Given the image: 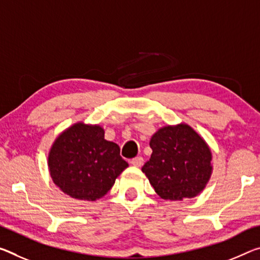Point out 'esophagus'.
<instances>
[{"mask_svg": "<svg viewBox=\"0 0 260 260\" xmlns=\"http://www.w3.org/2000/svg\"><path fill=\"white\" fill-rule=\"evenodd\" d=\"M131 163L133 164L134 167H141L142 164H143V158H142V157H140V156H138V157H134V158H132Z\"/></svg>", "mask_w": 260, "mask_h": 260, "instance_id": "esophagus-1", "label": "esophagus"}]
</instances>
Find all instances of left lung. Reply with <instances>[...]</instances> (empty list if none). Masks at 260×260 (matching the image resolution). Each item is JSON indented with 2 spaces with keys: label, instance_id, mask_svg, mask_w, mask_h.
<instances>
[{
  "label": "left lung",
  "instance_id": "obj_1",
  "mask_svg": "<svg viewBox=\"0 0 260 260\" xmlns=\"http://www.w3.org/2000/svg\"><path fill=\"white\" fill-rule=\"evenodd\" d=\"M152 154L142 167L163 199L183 200L203 191L212 174L208 146L184 123L160 128L150 140Z\"/></svg>",
  "mask_w": 260,
  "mask_h": 260
}]
</instances>
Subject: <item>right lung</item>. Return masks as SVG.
<instances>
[{
	"label": "right lung",
	"instance_id": "right-lung-1",
	"mask_svg": "<svg viewBox=\"0 0 260 260\" xmlns=\"http://www.w3.org/2000/svg\"><path fill=\"white\" fill-rule=\"evenodd\" d=\"M53 182L75 199L96 200L109 192L128 167L117 143L100 126L78 122L55 140L48 156Z\"/></svg>",
	"mask_w": 260,
	"mask_h": 260
}]
</instances>
